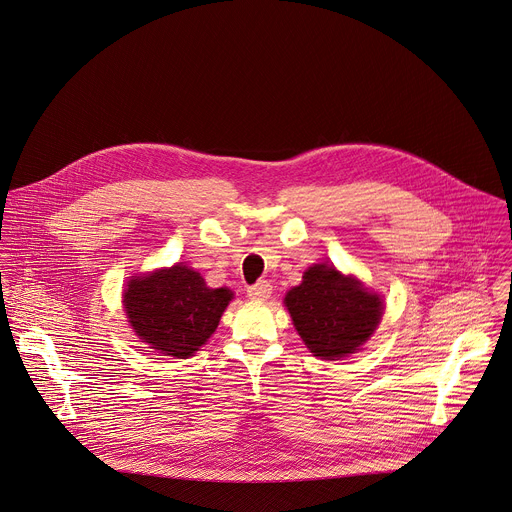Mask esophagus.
Segmentation results:
<instances>
[{
  "label": "esophagus",
  "instance_id": "obj_1",
  "mask_svg": "<svg viewBox=\"0 0 512 512\" xmlns=\"http://www.w3.org/2000/svg\"><path fill=\"white\" fill-rule=\"evenodd\" d=\"M271 293H273V287L269 281H259L247 289V295L253 301H267L271 297Z\"/></svg>",
  "mask_w": 512,
  "mask_h": 512
}]
</instances>
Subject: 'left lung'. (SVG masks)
<instances>
[{
	"label": "left lung",
	"mask_w": 512,
	"mask_h": 512,
	"mask_svg": "<svg viewBox=\"0 0 512 512\" xmlns=\"http://www.w3.org/2000/svg\"><path fill=\"white\" fill-rule=\"evenodd\" d=\"M285 307L307 349L327 361L357 353L383 317L377 293L325 263L303 273L301 285L285 295Z\"/></svg>",
	"instance_id": "obj_1"
}]
</instances>
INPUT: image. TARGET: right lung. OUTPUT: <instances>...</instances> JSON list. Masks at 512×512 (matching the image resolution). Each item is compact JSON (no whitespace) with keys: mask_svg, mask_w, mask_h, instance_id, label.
Here are the masks:
<instances>
[{"mask_svg":"<svg viewBox=\"0 0 512 512\" xmlns=\"http://www.w3.org/2000/svg\"><path fill=\"white\" fill-rule=\"evenodd\" d=\"M231 299L233 291L211 289L197 271L177 263L129 279L123 309L141 343L163 357L187 359L215 333Z\"/></svg>","mask_w":512,"mask_h":512,"instance_id":"obj_1","label":"right lung"}]
</instances>
